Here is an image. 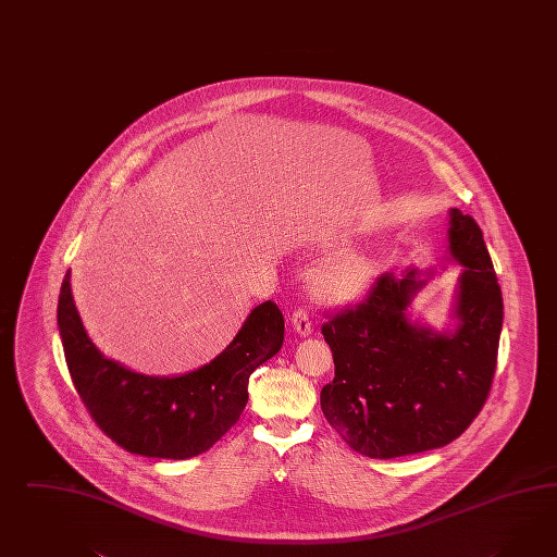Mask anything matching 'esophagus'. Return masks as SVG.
Instances as JSON below:
<instances>
[{
  "mask_svg": "<svg viewBox=\"0 0 557 557\" xmlns=\"http://www.w3.org/2000/svg\"><path fill=\"white\" fill-rule=\"evenodd\" d=\"M289 320H292V329L296 331V334L304 336V338L314 332V324H312L310 314L306 310H296Z\"/></svg>",
  "mask_w": 557,
  "mask_h": 557,
  "instance_id": "34e87169",
  "label": "esophagus"
}]
</instances>
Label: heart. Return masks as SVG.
<instances>
[{
    "label": "heart",
    "mask_w": 557,
    "mask_h": 557,
    "mask_svg": "<svg viewBox=\"0 0 557 557\" xmlns=\"http://www.w3.org/2000/svg\"><path fill=\"white\" fill-rule=\"evenodd\" d=\"M371 275V263L352 253L324 259L312 275V286L322 298L332 301L355 300Z\"/></svg>",
    "instance_id": "1"
}]
</instances>
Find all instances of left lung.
I'll return each mask as SVG.
<instances>
[{
    "instance_id": "8db88e82",
    "label": "left lung",
    "mask_w": 557,
    "mask_h": 557,
    "mask_svg": "<svg viewBox=\"0 0 557 557\" xmlns=\"http://www.w3.org/2000/svg\"><path fill=\"white\" fill-rule=\"evenodd\" d=\"M448 216V249L437 268L411 265L399 277L381 275L367 300L322 326L336 369L320 407L362 456L442 448L467 430L491 392L503 296L481 226L460 209ZM448 264H460L463 273L451 320L436 332L411 318L408 306Z\"/></svg>"
}]
</instances>
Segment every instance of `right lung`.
<instances>
[{"instance_id": "obj_1", "label": "right lung", "mask_w": 557, "mask_h": 557, "mask_svg": "<svg viewBox=\"0 0 557 557\" xmlns=\"http://www.w3.org/2000/svg\"><path fill=\"white\" fill-rule=\"evenodd\" d=\"M57 318L69 373L92 420L121 448L165 460L195 458L225 436L247 406L249 376L284 345V317L273 301H263L211 362L181 375L137 373L90 341L71 270Z\"/></svg>"}]
</instances>
